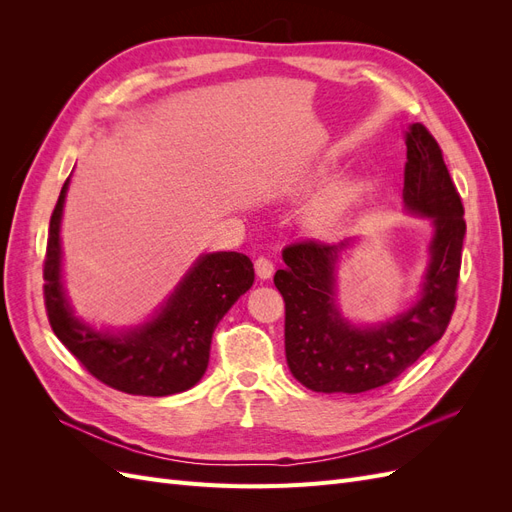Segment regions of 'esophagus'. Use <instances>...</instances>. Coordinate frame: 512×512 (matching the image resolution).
Wrapping results in <instances>:
<instances>
[{
  "mask_svg": "<svg viewBox=\"0 0 512 512\" xmlns=\"http://www.w3.org/2000/svg\"><path fill=\"white\" fill-rule=\"evenodd\" d=\"M254 267H256V275L260 277V280H269V277H271V275H273V271H275L271 258H265V256L256 258Z\"/></svg>",
  "mask_w": 512,
  "mask_h": 512,
  "instance_id": "34e87169",
  "label": "esophagus"
}]
</instances>
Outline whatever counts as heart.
<instances>
[{"label":"heart","instance_id":"heart-1","mask_svg":"<svg viewBox=\"0 0 512 512\" xmlns=\"http://www.w3.org/2000/svg\"><path fill=\"white\" fill-rule=\"evenodd\" d=\"M339 164L335 160H322L299 170L292 179L294 196H309L329 183L337 173ZM371 192V183L363 177H344L327 185L312 203H309L303 224L318 237H333L342 230L359 211Z\"/></svg>","mask_w":512,"mask_h":512}]
</instances>
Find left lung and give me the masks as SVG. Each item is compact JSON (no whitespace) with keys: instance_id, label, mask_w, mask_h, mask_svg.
Masks as SVG:
<instances>
[{"instance_id":"left-lung-1","label":"left lung","mask_w":512,"mask_h":512,"mask_svg":"<svg viewBox=\"0 0 512 512\" xmlns=\"http://www.w3.org/2000/svg\"><path fill=\"white\" fill-rule=\"evenodd\" d=\"M404 205L433 224L421 299L378 327H354L335 305V269L352 239L337 245L299 241L282 252L275 288L286 303V361L316 393H365L399 378L444 335L455 312L461 247L466 235L461 196L442 149L423 123L406 132Z\"/></svg>"}]
</instances>
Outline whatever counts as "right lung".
Returning a JSON list of instances; mask_svg holds the SVG:
<instances>
[{
	"mask_svg": "<svg viewBox=\"0 0 512 512\" xmlns=\"http://www.w3.org/2000/svg\"><path fill=\"white\" fill-rule=\"evenodd\" d=\"M68 183L51 215L44 256V305L53 333L91 376L115 391L166 397L192 389L207 371L215 327L254 284L252 260L239 252L200 256L149 322L123 333L91 329L74 318L61 284L59 226Z\"/></svg>",
	"mask_w": 512,
	"mask_h": 512,
	"instance_id": "right-lung-1",
	"label": "right lung"
}]
</instances>
